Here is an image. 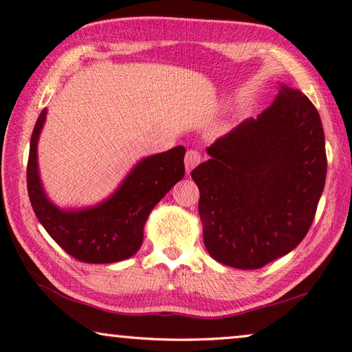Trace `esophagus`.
Returning <instances> with one entry per match:
<instances>
[{"label": "esophagus", "mask_w": 352, "mask_h": 352, "mask_svg": "<svg viewBox=\"0 0 352 352\" xmlns=\"http://www.w3.org/2000/svg\"><path fill=\"white\" fill-rule=\"evenodd\" d=\"M201 162V155L198 151L194 149H189L186 152V155H184V168H186V172L189 174L190 170H192L195 166Z\"/></svg>", "instance_id": "obj_1"}]
</instances>
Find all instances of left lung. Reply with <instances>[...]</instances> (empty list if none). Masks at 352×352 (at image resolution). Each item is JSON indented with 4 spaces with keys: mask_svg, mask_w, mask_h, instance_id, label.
Instances as JSON below:
<instances>
[{
    "mask_svg": "<svg viewBox=\"0 0 352 352\" xmlns=\"http://www.w3.org/2000/svg\"><path fill=\"white\" fill-rule=\"evenodd\" d=\"M192 170L210 257L258 270L308 234L327 178L320 115L297 89L280 85L274 103L206 149Z\"/></svg>",
    "mask_w": 352,
    "mask_h": 352,
    "instance_id": "left-lung-1",
    "label": "left lung"
}]
</instances>
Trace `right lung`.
Here are the masks:
<instances>
[{"label": "right lung", "mask_w": 352, "mask_h": 352, "mask_svg": "<svg viewBox=\"0 0 352 352\" xmlns=\"http://www.w3.org/2000/svg\"><path fill=\"white\" fill-rule=\"evenodd\" d=\"M46 115L43 109L36 120L28 162V192L36 219L69 255L85 263H115L132 257L143 243L151 210L184 177L186 149L177 146L140 160L118 189L95 206L61 209L44 192L38 170V138Z\"/></svg>", "instance_id": "obj_1"}]
</instances>
